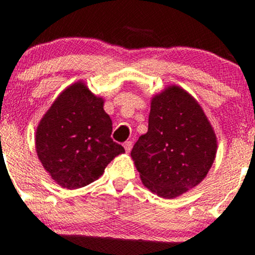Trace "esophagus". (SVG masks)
I'll return each instance as SVG.
<instances>
[{"label":"esophagus","mask_w":255,"mask_h":255,"mask_svg":"<svg viewBox=\"0 0 255 255\" xmlns=\"http://www.w3.org/2000/svg\"><path fill=\"white\" fill-rule=\"evenodd\" d=\"M124 148H125V150H127L128 153L130 152L131 148H132V142H131V141H127V142H124Z\"/></svg>","instance_id":"1"}]
</instances>
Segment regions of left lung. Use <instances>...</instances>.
Masks as SVG:
<instances>
[{
  "label": "left lung",
  "instance_id": "1",
  "mask_svg": "<svg viewBox=\"0 0 255 255\" xmlns=\"http://www.w3.org/2000/svg\"><path fill=\"white\" fill-rule=\"evenodd\" d=\"M216 147L202 107L174 85L152 98L148 131L139 136L131 158L143 185L170 199L202 182L214 163Z\"/></svg>",
  "mask_w": 255,
  "mask_h": 255
}]
</instances>
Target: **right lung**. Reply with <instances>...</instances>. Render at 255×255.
<instances>
[{"label": "right lung", "mask_w": 255, "mask_h": 255, "mask_svg": "<svg viewBox=\"0 0 255 255\" xmlns=\"http://www.w3.org/2000/svg\"><path fill=\"white\" fill-rule=\"evenodd\" d=\"M81 81L64 90L36 128L35 146L46 171L59 186L75 190L96 181L125 152L111 137L112 120Z\"/></svg>", "instance_id": "right-lung-1"}]
</instances>
